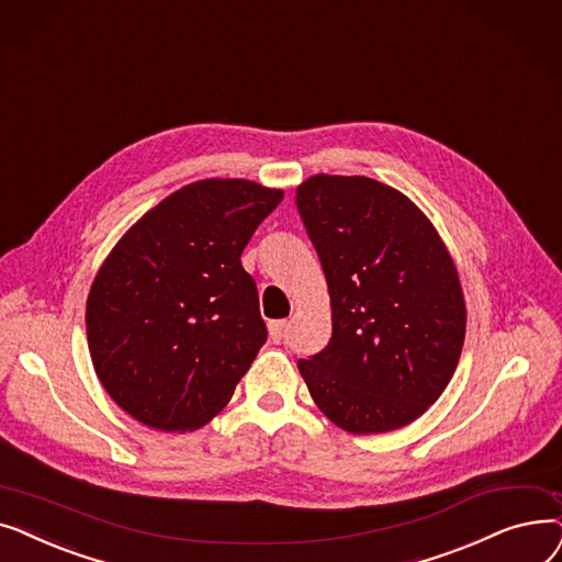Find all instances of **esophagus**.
Listing matches in <instances>:
<instances>
[{"label":"esophagus","mask_w":562,"mask_h":562,"mask_svg":"<svg viewBox=\"0 0 562 562\" xmlns=\"http://www.w3.org/2000/svg\"><path fill=\"white\" fill-rule=\"evenodd\" d=\"M285 327H288L285 319H274V323H270V338H272V342H281L283 340Z\"/></svg>","instance_id":"obj_1"}]
</instances>
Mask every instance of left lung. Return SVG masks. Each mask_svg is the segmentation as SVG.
<instances>
[{
    "instance_id": "8db88e82",
    "label": "left lung",
    "mask_w": 562,
    "mask_h": 562,
    "mask_svg": "<svg viewBox=\"0 0 562 562\" xmlns=\"http://www.w3.org/2000/svg\"><path fill=\"white\" fill-rule=\"evenodd\" d=\"M297 212L331 297V338L300 359L315 400L355 435L416 420L458 368L467 308L435 226L397 190L363 176H313Z\"/></svg>"
}]
</instances>
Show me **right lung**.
Returning <instances> with one entry per match:
<instances>
[{
    "mask_svg": "<svg viewBox=\"0 0 562 562\" xmlns=\"http://www.w3.org/2000/svg\"><path fill=\"white\" fill-rule=\"evenodd\" d=\"M281 190L199 180L157 203L106 256L87 300L95 375L132 418L205 425L267 340L243 256Z\"/></svg>",
    "mask_w": 562,
    "mask_h": 562,
    "instance_id": "1",
    "label": "right lung"
}]
</instances>
